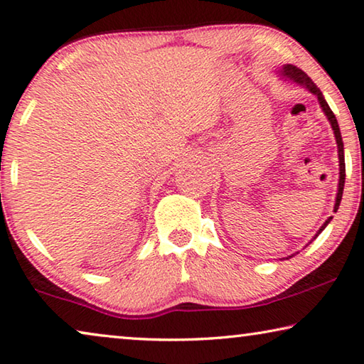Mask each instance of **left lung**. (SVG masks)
<instances>
[{"label":"left lung","mask_w":364,"mask_h":364,"mask_svg":"<svg viewBox=\"0 0 364 364\" xmlns=\"http://www.w3.org/2000/svg\"><path fill=\"white\" fill-rule=\"evenodd\" d=\"M279 74H280V76L284 77L285 80H287V79L291 80V82L301 85V87L308 89V90L311 92V94L316 95V97H317V102H319V105H321V108H322V112H324V114H326L327 119H328V123H331V126H332L333 136H336V141H337L338 166H340L338 186H337V196H336V205H333V212H337L338 205H340V200H342L343 186H345V155H343V141H342V134H340V128H338V123H337L336 114L332 113V109H331V107H328V103L326 102L324 95H322V92L319 90V87H317V85L313 82V80H311V77L308 76V74L304 73V71H301V69L296 68V66H293V65H284V68L280 69ZM331 220H332V217H328L327 220H326L324 223H322V227H321L319 230H317V233L314 235L313 240H316L317 236L321 235L322 230H324V228L327 227V225L331 223ZM313 240H311V241H313ZM311 241H309V243H311ZM288 257H291V256H288ZM288 257H287V259H288Z\"/></svg>","instance_id":"1"}]
</instances>
